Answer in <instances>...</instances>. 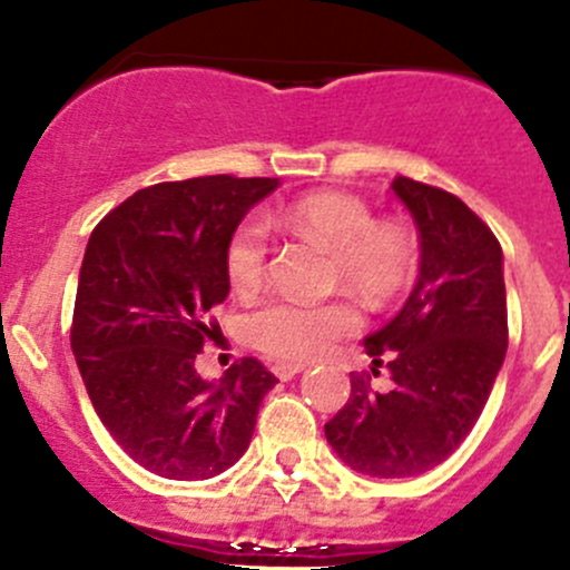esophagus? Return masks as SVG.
Listing matches in <instances>:
<instances>
[{
    "label": "esophagus",
    "mask_w": 570,
    "mask_h": 570,
    "mask_svg": "<svg viewBox=\"0 0 570 570\" xmlns=\"http://www.w3.org/2000/svg\"><path fill=\"white\" fill-rule=\"evenodd\" d=\"M303 370H306L303 364H273V375L278 377V381H292V377L301 375Z\"/></svg>",
    "instance_id": "34e87169"
}]
</instances>
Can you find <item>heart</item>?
I'll use <instances>...</instances> for the list:
<instances>
[{
    "label": "heart",
    "mask_w": 570,
    "mask_h": 570,
    "mask_svg": "<svg viewBox=\"0 0 570 570\" xmlns=\"http://www.w3.org/2000/svg\"><path fill=\"white\" fill-rule=\"evenodd\" d=\"M278 223L286 232L327 250L333 278L366 303L394 297L416 267V245L405 228L375 223L370 206L350 193L320 189L284 206ZM226 273L237 292L258 289L267 273V234L256 220H245L226 248ZM358 314L347 303L269 301L248 320L250 342L281 364L317 358L344 333L355 331Z\"/></svg>",
    "instance_id": "heart-1"
}]
</instances>
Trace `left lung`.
I'll return each mask as SVG.
<instances>
[{
  "label": "left lung",
  "instance_id": "8db88e82",
  "mask_svg": "<svg viewBox=\"0 0 570 570\" xmlns=\"http://www.w3.org/2000/svg\"><path fill=\"white\" fill-rule=\"evenodd\" d=\"M394 198L419 234L411 295L364 336L372 375L386 361L392 392L350 375L347 405L325 439L358 474L400 480L444 463L480 419L508 353L504 256L491 228L452 193L396 176Z\"/></svg>",
  "mask_w": 570,
  "mask_h": 570
}]
</instances>
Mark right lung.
I'll return each instance as SVG.
<instances>
[{"instance_id": "add662e5", "label": "right lung", "mask_w": 570, "mask_h": 570, "mask_svg": "<svg viewBox=\"0 0 570 570\" xmlns=\"http://www.w3.org/2000/svg\"><path fill=\"white\" fill-rule=\"evenodd\" d=\"M278 178L204 176L154 184L90 234L79 269L71 350L115 444L168 480H209L248 450L275 386L245 358L206 381L195 358L228 297L226 248Z\"/></svg>"}]
</instances>
